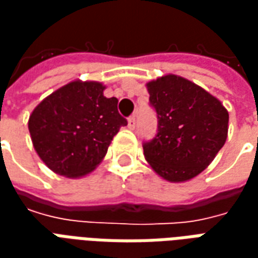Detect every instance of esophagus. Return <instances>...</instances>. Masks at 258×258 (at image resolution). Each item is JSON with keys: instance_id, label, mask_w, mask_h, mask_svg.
Here are the masks:
<instances>
[{"instance_id": "esophagus-1", "label": "esophagus", "mask_w": 258, "mask_h": 258, "mask_svg": "<svg viewBox=\"0 0 258 258\" xmlns=\"http://www.w3.org/2000/svg\"><path fill=\"white\" fill-rule=\"evenodd\" d=\"M128 128L130 130H134L135 128V125H137V120H135V116H131V117L128 118Z\"/></svg>"}]
</instances>
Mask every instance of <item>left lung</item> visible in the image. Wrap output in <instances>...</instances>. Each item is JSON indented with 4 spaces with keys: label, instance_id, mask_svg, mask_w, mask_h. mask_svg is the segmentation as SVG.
Here are the masks:
<instances>
[{
    "label": "left lung",
    "instance_id": "8db88e82",
    "mask_svg": "<svg viewBox=\"0 0 258 258\" xmlns=\"http://www.w3.org/2000/svg\"><path fill=\"white\" fill-rule=\"evenodd\" d=\"M157 113V135L144 144L153 171L168 182H185L209 167L228 137L229 114L220 99L177 74L146 83Z\"/></svg>",
    "mask_w": 258,
    "mask_h": 258
}]
</instances>
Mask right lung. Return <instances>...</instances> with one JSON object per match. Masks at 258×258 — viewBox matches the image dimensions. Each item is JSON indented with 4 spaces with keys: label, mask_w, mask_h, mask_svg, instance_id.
Returning <instances> with one entry per match:
<instances>
[{
    "label": "right lung",
    "mask_w": 258,
    "mask_h": 258,
    "mask_svg": "<svg viewBox=\"0 0 258 258\" xmlns=\"http://www.w3.org/2000/svg\"><path fill=\"white\" fill-rule=\"evenodd\" d=\"M99 81L74 80L42 99L29 117L37 155L53 173L80 178L94 171L127 120Z\"/></svg>",
    "instance_id": "right-lung-1"
}]
</instances>
